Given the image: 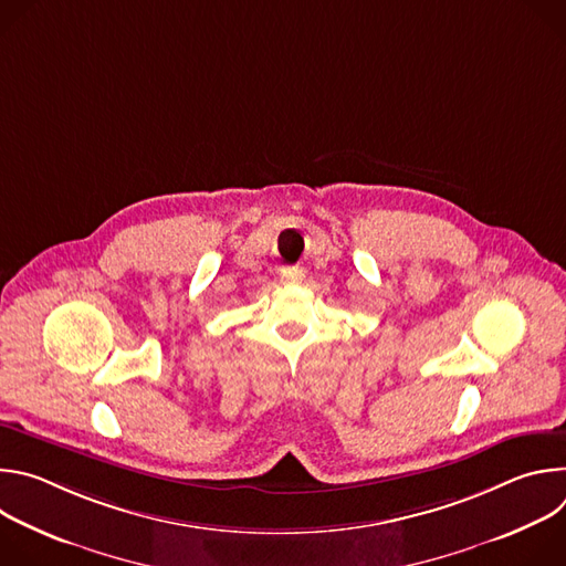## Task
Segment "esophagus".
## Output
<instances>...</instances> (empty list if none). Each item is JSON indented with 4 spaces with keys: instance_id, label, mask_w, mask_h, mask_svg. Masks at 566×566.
<instances>
[{
    "instance_id": "esophagus-1",
    "label": "esophagus",
    "mask_w": 566,
    "mask_h": 566,
    "mask_svg": "<svg viewBox=\"0 0 566 566\" xmlns=\"http://www.w3.org/2000/svg\"><path fill=\"white\" fill-rule=\"evenodd\" d=\"M280 277L284 284H300L304 280V273H302V269H289Z\"/></svg>"
}]
</instances>
